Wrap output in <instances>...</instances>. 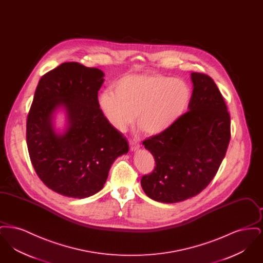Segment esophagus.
<instances>
[{"instance_id": "obj_1", "label": "esophagus", "mask_w": 263, "mask_h": 263, "mask_svg": "<svg viewBox=\"0 0 263 263\" xmlns=\"http://www.w3.org/2000/svg\"><path fill=\"white\" fill-rule=\"evenodd\" d=\"M129 144H130V149L132 151H136L140 148V145L138 144L136 140H130Z\"/></svg>"}]
</instances>
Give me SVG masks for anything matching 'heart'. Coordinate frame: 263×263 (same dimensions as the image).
I'll return each mask as SVG.
<instances>
[{"label":"heart","mask_w":263,"mask_h":263,"mask_svg":"<svg viewBox=\"0 0 263 263\" xmlns=\"http://www.w3.org/2000/svg\"><path fill=\"white\" fill-rule=\"evenodd\" d=\"M192 91L187 84L161 74H128L114 84V91L100 97L102 111L117 130L123 132L134 121L147 135L163 134L187 111Z\"/></svg>","instance_id":"heart-1"}]
</instances>
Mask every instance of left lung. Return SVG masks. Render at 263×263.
<instances>
[{
	"instance_id": "left-lung-1",
	"label": "left lung",
	"mask_w": 263,
	"mask_h": 263,
	"mask_svg": "<svg viewBox=\"0 0 263 263\" xmlns=\"http://www.w3.org/2000/svg\"><path fill=\"white\" fill-rule=\"evenodd\" d=\"M193 83L189 111L163 134L143 145L156 165L141 179L153 200L176 203L199 194L208 186L225 158L231 139V117L212 78L191 73Z\"/></svg>"
}]
</instances>
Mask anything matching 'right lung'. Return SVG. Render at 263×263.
Here are the masks:
<instances>
[{
	"mask_svg": "<svg viewBox=\"0 0 263 263\" xmlns=\"http://www.w3.org/2000/svg\"><path fill=\"white\" fill-rule=\"evenodd\" d=\"M103 72L80 63H63L42 76L27 115L26 144L31 163L51 190L86 198L102 189L113 162L128 153L123 135L99 103ZM64 108L67 126L53 128V113Z\"/></svg>",
	"mask_w": 263,
	"mask_h": 263,
	"instance_id": "1",
	"label": "right lung"
}]
</instances>
